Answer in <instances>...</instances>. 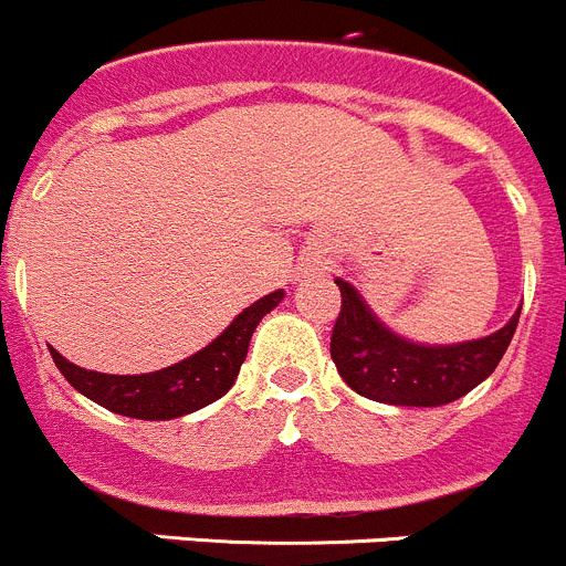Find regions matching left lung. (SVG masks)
Listing matches in <instances>:
<instances>
[{"instance_id":"obj_1","label":"left lung","mask_w":566,"mask_h":566,"mask_svg":"<svg viewBox=\"0 0 566 566\" xmlns=\"http://www.w3.org/2000/svg\"><path fill=\"white\" fill-rule=\"evenodd\" d=\"M336 286L342 311L331 336L333 364L349 389L389 406H448L470 395L494 373L520 322L516 308L492 336L430 347L389 331L347 280Z\"/></svg>"}]
</instances>
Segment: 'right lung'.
Returning <instances> with one entry per match:
<instances>
[{"label": "right lung", "mask_w": 566, "mask_h": 566, "mask_svg": "<svg viewBox=\"0 0 566 566\" xmlns=\"http://www.w3.org/2000/svg\"><path fill=\"white\" fill-rule=\"evenodd\" d=\"M283 300V289L266 294L250 308L241 311L222 336L213 338L208 347L188 355L180 364L158 369L147 375H105L91 373L63 358L55 347H50L55 367L63 378L85 395L88 400L99 402L102 408L122 417L133 419H177L186 413L211 406L222 395H228L230 386L239 378V369L250 349V338L255 333L258 322L277 308Z\"/></svg>", "instance_id": "1"}]
</instances>
